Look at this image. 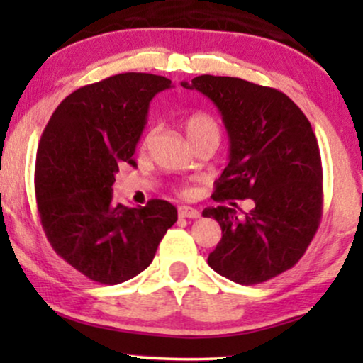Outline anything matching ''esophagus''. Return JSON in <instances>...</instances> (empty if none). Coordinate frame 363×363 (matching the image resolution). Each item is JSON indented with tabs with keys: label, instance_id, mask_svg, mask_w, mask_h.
<instances>
[{
	"label": "esophagus",
	"instance_id": "obj_1",
	"mask_svg": "<svg viewBox=\"0 0 363 363\" xmlns=\"http://www.w3.org/2000/svg\"><path fill=\"white\" fill-rule=\"evenodd\" d=\"M177 213L181 218H199V211L193 206H179Z\"/></svg>",
	"mask_w": 363,
	"mask_h": 363
}]
</instances>
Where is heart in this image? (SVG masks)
Here are the masks:
<instances>
[{
    "label": "heart",
    "mask_w": 363,
    "mask_h": 363,
    "mask_svg": "<svg viewBox=\"0 0 363 363\" xmlns=\"http://www.w3.org/2000/svg\"><path fill=\"white\" fill-rule=\"evenodd\" d=\"M184 128L189 140L196 143V141H201L206 138H213L220 141V126L218 123L211 118L210 114H205V112H196V114H191L189 118L184 121ZM152 138V135L147 136V141ZM187 193V189H186Z\"/></svg>",
    "instance_id": "b5f03b06"
}]
</instances>
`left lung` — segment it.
Wrapping results in <instances>:
<instances>
[{
    "label": "left lung",
    "mask_w": 363,
    "mask_h": 363,
    "mask_svg": "<svg viewBox=\"0 0 363 363\" xmlns=\"http://www.w3.org/2000/svg\"><path fill=\"white\" fill-rule=\"evenodd\" d=\"M182 86L215 104L230 141L211 196L230 206L203 210L222 227L208 264L240 285L278 277L303 256L323 215V167L309 119L283 91L240 78L201 74ZM247 197L255 208L237 217L233 199Z\"/></svg>",
    "instance_id": "left-lung-1"
}]
</instances>
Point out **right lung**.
Wrapping results in <instances>:
<instances>
[{
  "instance_id": "obj_1",
  "label": "right lung",
  "mask_w": 363,
  "mask_h": 363,
  "mask_svg": "<svg viewBox=\"0 0 363 363\" xmlns=\"http://www.w3.org/2000/svg\"><path fill=\"white\" fill-rule=\"evenodd\" d=\"M170 80L121 73L74 90L52 112L35 160L37 210L52 249L77 272L118 285L147 269L176 206L150 199L128 208L112 199L121 165L147 124L148 107Z\"/></svg>"
}]
</instances>
